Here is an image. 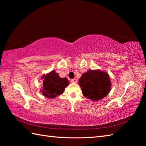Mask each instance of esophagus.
Returning <instances> with one entry per match:
<instances>
[{
	"mask_svg": "<svg viewBox=\"0 0 146 146\" xmlns=\"http://www.w3.org/2000/svg\"><path fill=\"white\" fill-rule=\"evenodd\" d=\"M71 81L73 83H76L77 82H78V80H77V79H76V78H73V79H71Z\"/></svg>",
	"mask_w": 146,
	"mask_h": 146,
	"instance_id": "obj_1",
	"label": "esophagus"
}]
</instances>
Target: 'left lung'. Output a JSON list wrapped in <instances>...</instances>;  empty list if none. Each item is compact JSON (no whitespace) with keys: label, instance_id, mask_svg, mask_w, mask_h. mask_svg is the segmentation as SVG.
<instances>
[{"label":"left lung","instance_id":"1","mask_svg":"<svg viewBox=\"0 0 146 146\" xmlns=\"http://www.w3.org/2000/svg\"><path fill=\"white\" fill-rule=\"evenodd\" d=\"M78 83L83 96L94 101L105 97L111 90L108 74L99 70H90L83 73Z\"/></svg>","mask_w":146,"mask_h":146}]
</instances>
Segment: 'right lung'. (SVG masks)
Masks as SVG:
<instances>
[{"label": "right lung", "instance_id": "add662e5", "mask_svg": "<svg viewBox=\"0 0 146 146\" xmlns=\"http://www.w3.org/2000/svg\"><path fill=\"white\" fill-rule=\"evenodd\" d=\"M42 78L43 79L42 94L48 98H53L61 95L65 88L69 85L66 78H61L54 70L43 75Z\"/></svg>", "mask_w": 146, "mask_h": 146}]
</instances>
